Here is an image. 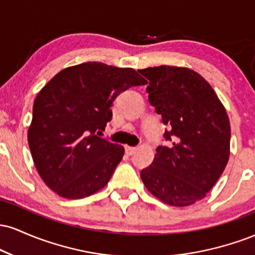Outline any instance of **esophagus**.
Returning a JSON list of instances; mask_svg holds the SVG:
<instances>
[{"instance_id":"1","label":"esophagus","mask_w":255,"mask_h":255,"mask_svg":"<svg viewBox=\"0 0 255 255\" xmlns=\"http://www.w3.org/2000/svg\"><path fill=\"white\" fill-rule=\"evenodd\" d=\"M136 151H137V147H133V146H126V153H127L128 156H133Z\"/></svg>"}]
</instances>
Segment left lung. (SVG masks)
<instances>
[{
  "label": "left lung",
  "mask_w": 255,
  "mask_h": 255,
  "mask_svg": "<svg viewBox=\"0 0 255 255\" xmlns=\"http://www.w3.org/2000/svg\"><path fill=\"white\" fill-rule=\"evenodd\" d=\"M150 81L148 101L168 126L154 159L141 170L147 191L163 203L183 207L206 197L230 156V122L211 85L186 67L139 71ZM147 81V83H148Z\"/></svg>",
  "instance_id": "left-lung-1"
}]
</instances>
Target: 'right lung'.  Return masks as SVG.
<instances>
[{"label": "right lung", "instance_id": "1", "mask_svg": "<svg viewBox=\"0 0 255 255\" xmlns=\"http://www.w3.org/2000/svg\"><path fill=\"white\" fill-rule=\"evenodd\" d=\"M147 81L133 68L86 62L58 72L37 95L27 131L36 169L60 197L83 199L109 182L125 154L97 136L121 92Z\"/></svg>", "mask_w": 255, "mask_h": 255}]
</instances>
